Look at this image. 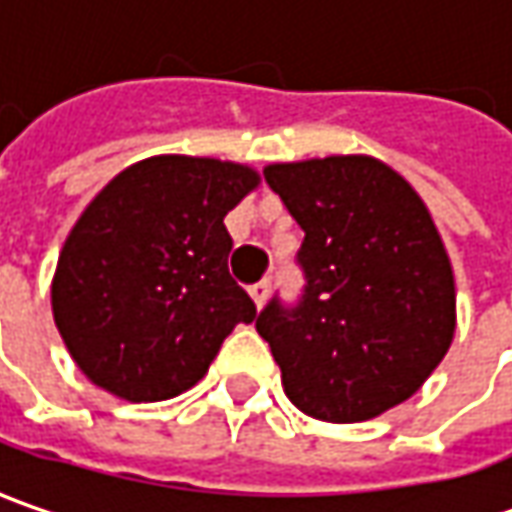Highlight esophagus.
<instances>
[{"mask_svg":"<svg viewBox=\"0 0 512 512\" xmlns=\"http://www.w3.org/2000/svg\"><path fill=\"white\" fill-rule=\"evenodd\" d=\"M250 296H253V302H256V307L262 310L267 302V296H270V282H256V285L250 287Z\"/></svg>","mask_w":512,"mask_h":512,"instance_id":"esophagus-1","label":"esophagus"}]
</instances>
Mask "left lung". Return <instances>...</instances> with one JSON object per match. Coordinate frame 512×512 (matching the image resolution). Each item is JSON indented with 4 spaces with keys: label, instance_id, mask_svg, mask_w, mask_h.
<instances>
[{
    "label": "left lung",
    "instance_id": "1",
    "mask_svg": "<svg viewBox=\"0 0 512 512\" xmlns=\"http://www.w3.org/2000/svg\"><path fill=\"white\" fill-rule=\"evenodd\" d=\"M305 230V296L276 299L256 330L287 399L319 422L353 424L407 402L456 333V279L413 185L373 156H325L265 168Z\"/></svg>",
    "mask_w": 512,
    "mask_h": 512
}]
</instances>
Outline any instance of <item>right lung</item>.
<instances>
[{"label":"right lung","mask_w":512,"mask_h":512,"mask_svg":"<svg viewBox=\"0 0 512 512\" xmlns=\"http://www.w3.org/2000/svg\"><path fill=\"white\" fill-rule=\"evenodd\" d=\"M259 170L150 156L102 187L70 227L50 307L70 359L125 402H162L207 373L256 305L227 273L225 216Z\"/></svg>","instance_id":"obj_1"}]
</instances>
